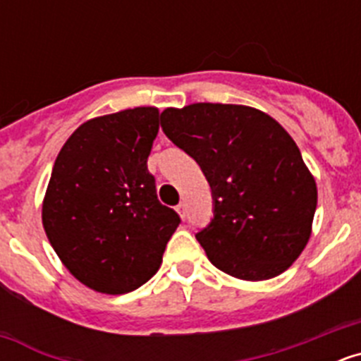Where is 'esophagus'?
Masks as SVG:
<instances>
[{
	"label": "esophagus",
	"instance_id": "esophagus-1",
	"mask_svg": "<svg viewBox=\"0 0 361 361\" xmlns=\"http://www.w3.org/2000/svg\"><path fill=\"white\" fill-rule=\"evenodd\" d=\"M177 213H178V215H180V219H186V204H184V202H180V204H178V206H177Z\"/></svg>",
	"mask_w": 361,
	"mask_h": 361
}]
</instances>
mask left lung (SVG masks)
Segmentation results:
<instances>
[{
    "label": "left lung",
    "mask_w": 361,
    "mask_h": 361,
    "mask_svg": "<svg viewBox=\"0 0 361 361\" xmlns=\"http://www.w3.org/2000/svg\"><path fill=\"white\" fill-rule=\"evenodd\" d=\"M161 126L212 186L213 219L195 237L213 266L253 282L288 269L307 245L318 200L293 137L242 104L166 108Z\"/></svg>",
    "instance_id": "8db88e82"
}]
</instances>
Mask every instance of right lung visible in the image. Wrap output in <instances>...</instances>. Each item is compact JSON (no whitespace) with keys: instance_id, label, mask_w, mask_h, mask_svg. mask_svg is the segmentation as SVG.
I'll use <instances>...</instances> for the list:
<instances>
[{"instance_id":"right-lung-1","label":"right lung","mask_w":361,"mask_h":361,"mask_svg":"<svg viewBox=\"0 0 361 361\" xmlns=\"http://www.w3.org/2000/svg\"><path fill=\"white\" fill-rule=\"evenodd\" d=\"M159 110L139 106L79 126L54 162L43 228L57 257L86 288L123 295L159 271L180 224L157 199L148 155Z\"/></svg>"}]
</instances>
